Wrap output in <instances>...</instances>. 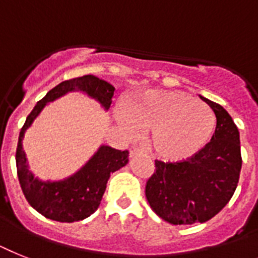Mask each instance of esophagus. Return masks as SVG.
<instances>
[{
    "instance_id": "1",
    "label": "esophagus",
    "mask_w": 258,
    "mask_h": 258,
    "mask_svg": "<svg viewBox=\"0 0 258 258\" xmlns=\"http://www.w3.org/2000/svg\"><path fill=\"white\" fill-rule=\"evenodd\" d=\"M142 154H144V152L142 150H139L138 147H133L131 150H130V156H131V158H135V156H138V155H142Z\"/></svg>"
}]
</instances>
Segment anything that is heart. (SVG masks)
I'll return each mask as SVG.
<instances>
[{"label":"heart","instance_id":"heart-1","mask_svg":"<svg viewBox=\"0 0 258 258\" xmlns=\"http://www.w3.org/2000/svg\"><path fill=\"white\" fill-rule=\"evenodd\" d=\"M120 122L130 134L136 125L150 130L155 154L167 160H181L202 150L215 128V116L203 102L179 91L150 90L131 98Z\"/></svg>","mask_w":258,"mask_h":258}]
</instances>
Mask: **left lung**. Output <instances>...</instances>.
<instances>
[{"label":"left lung","instance_id":"8db88e82","mask_svg":"<svg viewBox=\"0 0 258 258\" xmlns=\"http://www.w3.org/2000/svg\"><path fill=\"white\" fill-rule=\"evenodd\" d=\"M216 115L211 142L180 162L155 160L146 184V198L159 217L173 225L205 223L233 196L241 171L240 134L227 110L209 99Z\"/></svg>","mask_w":258,"mask_h":258}]
</instances>
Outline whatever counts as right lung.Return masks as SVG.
Returning a JSON list of instances; mask_svg holds the SVG:
<instances>
[{
	"label": "right lung",
	"instance_id": "add662e5",
	"mask_svg": "<svg viewBox=\"0 0 258 258\" xmlns=\"http://www.w3.org/2000/svg\"><path fill=\"white\" fill-rule=\"evenodd\" d=\"M77 90L98 100L106 110L112 103L115 91L114 86L94 75H83L59 83L50 90L29 114L21 128L16 152L17 173L27 203L42 216L59 223H74L93 215L103 198L111 173L128 163V151L102 146L78 172L60 181H41L29 171L22 148L26 130L49 102Z\"/></svg>",
	"mask_w": 258,
	"mask_h": 258
}]
</instances>
